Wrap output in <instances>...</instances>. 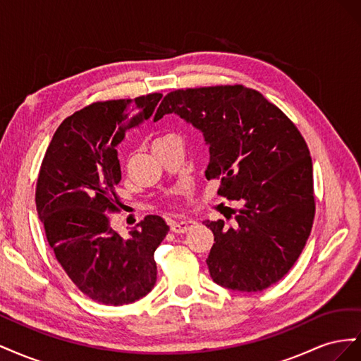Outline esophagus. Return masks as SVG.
<instances>
[{"mask_svg": "<svg viewBox=\"0 0 361 361\" xmlns=\"http://www.w3.org/2000/svg\"><path fill=\"white\" fill-rule=\"evenodd\" d=\"M194 226H195V221H192V220H180V221L170 223V228L174 233H187Z\"/></svg>", "mask_w": 361, "mask_h": 361, "instance_id": "1", "label": "esophagus"}]
</instances>
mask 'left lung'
<instances>
[{"label": "left lung", "instance_id": "obj_1", "mask_svg": "<svg viewBox=\"0 0 361 361\" xmlns=\"http://www.w3.org/2000/svg\"><path fill=\"white\" fill-rule=\"evenodd\" d=\"M171 113L209 146L206 179L221 182L223 197L244 203L231 223L204 221L215 241L206 259L212 280L239 292L274 285L300 257L314 218L312 158L300 130L241 84L170 92L154 120Z\"/></svg>", "mask_w": 361, "mask_h": 361}]
</instances>
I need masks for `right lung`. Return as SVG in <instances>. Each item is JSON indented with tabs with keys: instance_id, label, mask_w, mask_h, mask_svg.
<instances>
[{
	"instance_id": "add662e5",
	"label": "right lung",
	"mask_w": 361,
	"mask_h": 361,
	"mask_svg": "<svg viewBox=\"0 0 361 361\" xmlns=\"http://www.w3.org/2000/svg\"><path fill=\"white\" fill-rule=\"evenodd\" d=\"M161 97L150 93L82 108L63 120L42 161L36 207L48 244L73 285L96 302L130 304L157 283L154 255L167 223L147 215L122 236L106 212L120 204L116 147L126 130L152 116Z\"/></svg>"
}]
</instances>
